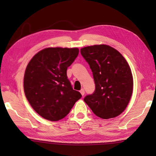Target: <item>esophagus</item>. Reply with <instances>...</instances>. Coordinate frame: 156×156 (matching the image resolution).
<instances>
[{
    "instance_id": "1",
    "label": "esophagus",
    "mask_w": 156,
    "mask_h": 156,
    "mask_svg": "<svg viewBox=\"0 0 156 156\" xmlns=\"http://www.w3.org/2000/svg\"><path fill=\"white\" fill-rule=\"evenodd\" d=\"M80 93L82 96H84V94H85V91H84V88H82L80 90Z\"/></svg>"
}]
</instances>
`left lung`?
<instances>
[{
  "label": "left lung",
  "mask_w": 156,
  "mask_h": 156,
  "mask_svg": "<svg viewBox=\"0 0 156 156\" xmlns=\"http://www.w3.org/2000/svg\"><path fill=\"white\" fill-rule=\"evenodd\" d=\"M82 57L92 72L95 90L84 101L98 117L119 115L127 107L133 92L131 70L120 53L111 46L99 45L82 48Z\"/></svg>",
  "instance_id": "obj_1"
}]
</instances>
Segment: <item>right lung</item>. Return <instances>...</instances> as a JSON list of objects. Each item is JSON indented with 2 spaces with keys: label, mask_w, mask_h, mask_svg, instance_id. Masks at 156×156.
I'll return each instance as SVG.
<instances>
[{
  "label": "right lung",
  "mask_w": 156,
  "mask_h": 156,
  "mask_svg": "<svg viewBox=\"0 0 156 156\" xmlns=\"http://www.w3.org/2000/svg\"><path fill=\"white\" fill-rule=\"evenodd\" d=\"M78 53V48H45L29 62L23 82L25 94L43 118L60 120L82 97L80 92L73 90L67 76V69Z\"/></svg>",
  "instance_id": "1"
}]
</instances>
